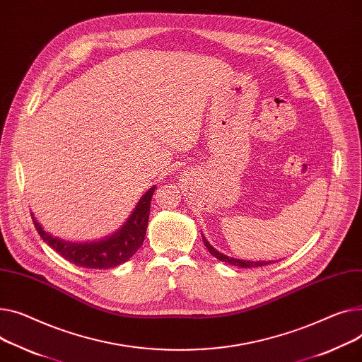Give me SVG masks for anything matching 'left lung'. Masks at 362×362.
<instances>
[{
    "instance_id": "1",
    "label": "left lung",
    "mask_w": 362,
    "mask_h": 362,
    "mask_svg": "<svg viewBox=\"0 0 362 362\" xmlns=\"http://www.w3.org/2000/svg\"><path fill=\"white\" fill-rule=\"evenodd\" d=\"M202 240H204V245L206 246L208 252H209L214 257H216V259L221 260V262H224V263L233 264V267H238V268H257V267H264V264H269V263H272V262H267V260H263V262H259V260L252 262V260H240V259H234V257H230V256H227V255H224V253H220V252L216 250V249H214V247L209 245V242H208V240L205 238V235H204V234H202Z\"/></svg>"
}]
</instances>
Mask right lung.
<instances>
[{
  "label": "right lung",
  "instance_id": "add662e5",
  "mask_svg": "<svg viewBox=\"0 0 362 362\" xmlns=\"http://www.w3.org/2000/svg\"><path fill=\"white\" fill-rule=\"evenodd\" d=\"M154 189L156 186L146 192V195L139 199L134 212L122 227L112 235L99 240V242H66V240L54 237L52 234L45 231L33 214L32 220L39 235L43 238V242L68 262L88 269L115 268L117 264L127 262L142 246L148 226L150 205Z\"/></svg>",
  "mask_w": 362,
  "mask_h": 362
}]
</instances>
